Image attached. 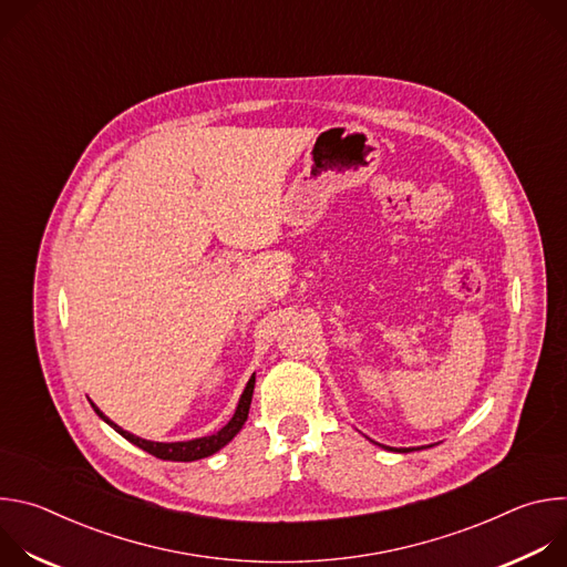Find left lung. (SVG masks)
Masks as SVG:
<instances>
[{"label":"left lung","instance_id":"obj_1","mask_svg":"<svg viewBox=\"0 0 567 567\" xmlns=\"http://www.w3.org/2000/svg\"><path fill=\"white\" fill-rule=\"evenodd\" d=\"M383 449H388V446H383ZM392 451V449H390ZM401 453H409V451H401Z\"/></svg>","mask_w":567,"mask_h":567}]
</instances>
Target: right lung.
Returning <instances> with one entry per match:
<instances>
[{"mask_svg": "<svg viewBox=\"0 0 567 567\" xmlns=\"http://www.w3.org/2000/svg\"><path fill=\"white\" fill-rule=\"evenodd\" d=\"M254 388H256V374L249 379V383H247L245 392H241L239 403H237V409H235V415L230 417V422H228L224 429H219L217 433H213V435L197 437V440H188V442H150V440L136 437V435H132V433L123 431L121 426H116L110 417H105V415L94 406V403H92V406H94L96 415H99L101 420H105V422H107L116 433H121L127 442H132V444H136L138 449L147 451L150 455H154V457H158V460L193 462V460L208 457V455L217 453L219 449H224V446H226V444H228V442L239 433V429L245 426V422H247V417H249V409H251Z\"/></svg>", "mask_w": 567, "mask_h": 567, "instance_id": "1", "label": "right lung"}]
</instances>
